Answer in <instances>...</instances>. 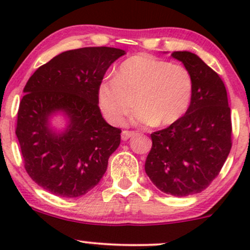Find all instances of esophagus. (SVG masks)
<instances>
[{"mask_svg": "<svg viewBox=\"0 0 250 250\" xmlns=\"http://www.w3.org/2000/svg\"><path fill=\"white\" fill-rule=\"evenodd\" d=\"M135 135H136V133H135V131H130V130H123V131H122V135H121V137H122V140H123V141H127L128 139H130V137L135 136Z\"/></svg>", "mask_w": 250, "mask_h": 250, "instance_id": "esophagus-1", "label": "esophagus"}]
</instances>
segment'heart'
<instances>
[{
    "label": "heart",
    "mask_w": 250,
    "mask_h": 250,
    "mask_svg": "<svg viewBox=\"0 0 250 250\" xmlns=\"http://www.w3.org/2000/svg\"><path fill=\"white\" fill-rule=\"evenodd\" d=\"M193 91L194 79L186 65L137 54L120 64L113 80L100 84L97 96L103 115L113 125H122L135 103V123L166 127L187 113Z\"/></svg>",
    "instance_id": "heart-1"
}]
</instances>
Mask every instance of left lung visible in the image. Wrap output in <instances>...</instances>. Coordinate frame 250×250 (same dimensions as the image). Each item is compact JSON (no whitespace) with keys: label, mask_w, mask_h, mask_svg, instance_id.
Here are the masks:
<instances>
[{"label":"left lung","mask_w":250,"mask_h":250,"mask_svg":"<svg viewBox=\"0 0 250 250\" xmlns=\"http://www.w3.org/2000/svg\"><path fill=\"white\" fill-rule=\"evenodd\" d=\"M171 56L193 75V99L182 119L150 135L145 169L160 190L181 197L201 193L219 175L231 149V119L219 74L189 51Z\"/></svg>","instance_id":"obj_1"}]
</instances>
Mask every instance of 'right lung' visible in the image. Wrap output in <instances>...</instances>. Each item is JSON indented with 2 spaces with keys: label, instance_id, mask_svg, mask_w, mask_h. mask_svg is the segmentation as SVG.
<instances>
[{
  "label": "right lung",
  "instance_id": "right-lung-1",
  "mask_svg": "<svg viewBox=\"0 0 250 250\" xmlns=\"http://www.w3.org/2000/svg\"><path fill=\"white\" fill-rule=\"evenodd\" d=\"M122 55L125 50L110 47L68 50L28 80L15 133L25 171L44 190L79 197L104 175L109 156L121 142V129L104 121L97 91L105 71ZM56 111L70 119L63 133L49 125Z\"/></svg>",
  "mask_w": 250,
  "mask_h": 250
}]
</instances>
